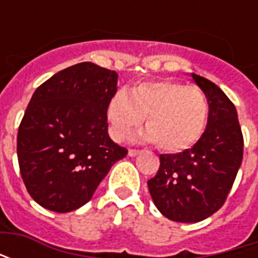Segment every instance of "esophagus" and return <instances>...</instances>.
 Segmentation results:
<instances>
[{
	"label": "esophagus",
	"instance_id": "1",
	"mask_svg": "<svg viewBox=\"0 0 258 258\" xmlns=\"http://www.w3.org/2000/svg\"><path fill=\"white\" fill-rule=\"evenodd\" d=\"M140 153H141V151H137V149H130L128 156L134 157V156H137V155H140Z\"/></svg>",
	"mask_w": 258,
	"mask_h": 258
}]
</instances>
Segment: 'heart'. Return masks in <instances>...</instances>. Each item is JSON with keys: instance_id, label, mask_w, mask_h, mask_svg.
Here are the masks:
<instances>
[{"instance_id": "obj_1", "label": "heart", "mask_w": 258, "mask_h": 258, "mask_svg": "<svg viewBox=\"0 0 258 258\" xmlns=\"http://www.w3.org/2000/svg\"><path fill=\"white\" fill-rule=\"evenodd\" d=\"M209 110V101L199 87L156 80L114 94L107 105V118L117 141L135 131L145 118V140L155 141L162 151L178 153L203 137Z\"/></svg>"}]
</instances>
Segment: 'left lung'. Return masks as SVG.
<instances>
[{
    "mask_svg": "<svg viewBox=\"0 0 258 258\" xmlns=\"http://www.w3.org/2000/svg\"><path fill=\"white\" fill-rule=\"evenodd\" d=\"M209 101V121L198 144L160 155L157 174L148 181L153 203L168 220L199 222L225 203L243 157L236 107L214 83L192 73Z\"/></svg>",
    "mask_w": 258,
    "mask_h": 258,
    "instance_id": "obj_1",
    "label": "left lung"
}]
</instances>
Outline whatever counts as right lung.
Segmentation results:
<instances>
[{
	"label": "right lung",
	"mask_w": 258,
	"mask_h": 258,
	"mask_svg": "<svg viewBox=\"0 0 258 258\" xmlns=\"http://www.w3.org/2000/svg\"><path fill=\"white\" fill-rule=\"evenodd\" d=\"M117 73L91 62L60 70L31 96L18 131L26 189L55 213L84 206L127 149L107 134Z\"/></svg>",
	"instance_id": "1"
}]
</instances>
